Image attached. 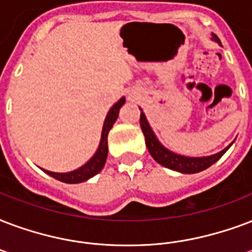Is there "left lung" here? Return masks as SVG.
<instances>
[{
  "instance_id": "obj_1",
  "label": "left lung",
  "mask_w": 252,
  "mask_h": 252,
  "mask_svg": "<svg viewBox=\"0 0 252 252\" xmlns=\"http://www.w3.org/2000/svg\"><path fill=\"white\" fill-rule=\"evenodd\" d=\"M213 39L217 41L220 43V39L218 36L213 35ZM140 126L143 129V133L145 136V144H147V148L151 156L155 158V160L161 164L165 168L172 169V170H176V172H181V173H198L202 172L205 169H207L209 166L217 162L220 160V157L223 156L226 151H227L230 145L227 148H224L223 151H220V153L217 155H213V156H207V157H185V156H180V155H176L173 152L168 151L166 148H164L158 143V140L156 139V136L153 133V130L149 126L147 122V118L145 115L141 112L140 115Z\"/></svg>"
}]
</instances>
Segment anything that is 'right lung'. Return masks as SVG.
<instances>
[{
	"label": "right lung",
	"mask_w": 252,
	"mask_h": 252,
	"mask_svg": "<svg viewBox=\"0 0 252 252\" xmlns=\"http://www.w3.org/2000/svg\"><path fill=\"white\" fill-rule=\"evenodd\" d=\"M124 103H126V97H122L116 104L113 105L112 108L109 109L108 115L105 118L104 126H103V132H101V140L100 144H99V148H97V151L94 155V157L88 161L87 164L70 173H54L49 172V170H43V172H46L49 176L54 177L58 181L66 182V184H79V182L87 181V180H90V178L94 177L95 174L100 172L103 166H104L105 160H107V155H108V141H107L108 132L112 128L113 124H115V122H116V119L119 116V111H120Z\"/></svg>",
	"instance_id": "add662e5"
}]
</instances>
